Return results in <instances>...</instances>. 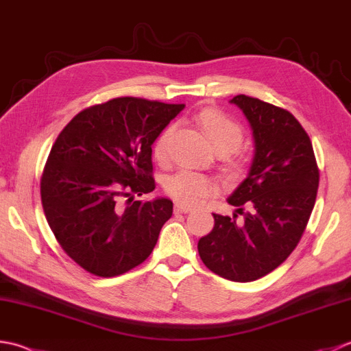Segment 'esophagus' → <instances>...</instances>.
I'll return each mask as SVG.
<instances>
[{
	"mask_svg": "<svg viewBox=\"0 0 351 351\" xmlns=\"http://www.w3.org/2000/svg\"><path fill=\"white\" fill-rule=\"evenodd\" d=\"M191 210H193V207H190V205H185L181 202L175 204V213H190Z\"/></svg>",
	"mask_w": 351,
	"mask_h": 351,
	"instance_id": "34e87169",
	"label": "esophagus"
}]
</instances>
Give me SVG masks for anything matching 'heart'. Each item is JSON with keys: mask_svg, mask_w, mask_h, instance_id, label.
I'll return each instance as SVG.
<instances>
[{"mask_svg": "<svg viewBox=\"0 0 351 351\" xmlns=\"http://www.w3.org/2000/svg\"><path fill=\"white\" fill-rule=\"evenodd\" d=\"M196 123L201 128L202 134L213 149L219 154H230L243 143V128L240 126L234 119L230 115L223 114L219 109L205 108L202 111L196 114ZM175 128L169 126L158 136L154 146V156L158 162H167L170 158V143L173 138ZM231 166L239 169L242 162L239 160H232ZM219 189H221V182H219L215 176L199 173L193 170H180L176 173L170 175L166 184H164V190L166 193L176 199L178 202L185 205H196L199 202L205 201V199L216 195Z\"/></svg>", "mask_w": 351, "mask_h": 351, "instance_id": "1", "label": "heart"}]
</instances>
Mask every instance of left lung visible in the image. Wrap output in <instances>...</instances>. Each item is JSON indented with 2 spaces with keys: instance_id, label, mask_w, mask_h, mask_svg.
Listing matches in <instances>:
<instances>
[{
  "instance_id": "obj_1",
  "label": "left lung",
  "mask_w": 351,
  "mask_h": 351,
  "mask_svg": "<svg viewBox=\"0 0 351 351\" xmlns=\"http://www.w3.org/2000/svg\"><path fill=\"white\" fill-rule=\"evenodd\" d=\"M231 103L245 112L256 140L250 175L228 197L243 221L213 213L215 226L197 251L211 272L248 283L297 248L317 201L319 169L311 138L289 111L243 94Z\"/></svg>"
}]
</instances>
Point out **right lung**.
<instances>
[{"mask_svg":"<svg viewBox=\"0 0 351 351\" xmlns=\"http://www.w3.org/2000/svg\"><path fill=\"white\" fill-rule=\"evenodd\" d=\"M184 105L117 97L80 111L54 141L40 201L66 256L93 276H121L154 251L173 202L155 190L152 144Z\"/></svg>","mask_w":351,"mask_h":351,"instance_id":"obj_1","label":"right lung"}]
</instances>
